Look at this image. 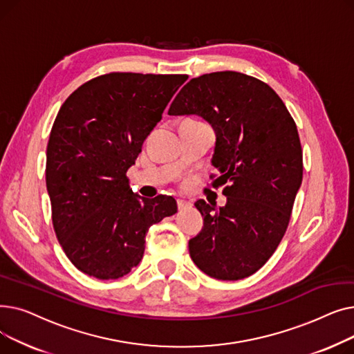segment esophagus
<instances>
[{
    "mask_svg": "<svg viewBox=\"0 0 354 354\" xmlns=\"http://www.w3.org/2000/svg\"><path fill=\"white\" fill-rule=\"evenodd\" d=\"M192 205L191 203V201H185V199H178V209L179 211H183V209H187V208H189Z\"/></svg>",
    "mask_w": 354,
    "mask_h": 354,
    "instance_id": "34e87169",
    "label": "esophagus"
}]
</instances>
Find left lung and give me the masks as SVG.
<instances>
[{
	"mask_svg": "<svg viewBox=\"0 0 354 354\" xmlns=\"http://www.w3.org/2000/svg\"><path fill=\"white\" fill-rule=\"evenodd\" d=\"M167 113L198 115L214 127L215 182L227 196L222 208L195 202L203 228L189 239L192 261L216 280H243L268 261L288 227L303 180L295 122L267 83L238 71L192 79Z\"/></svg>",
	"mask_w": 354,
	"mask_h": 354,
	"instance_id": "obj_1",
	"label": "left lung"
}]
</instances>
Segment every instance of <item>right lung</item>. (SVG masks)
Returning a JSON list of instances; mask_svg holds the SVG:
<instances>
[{
  "label": "right lung",
  "mask_w": 354,
  "mask_h": 354,
  "mask_svg": "<svg viewBox=\"0 0 354 354\" xmlns=\"http://www.w3.org/2000/svg\"><path fill=\"white\" fill-rule=\"evenodd\" d=\"M187 74L107 73L74 90L47 145L53 227L73 266L99 280L136 267L151 225L176 214L172 196H138L126 172Z\"/></svg>",
  "instance_id": "add662e5"
}]
</instances>
